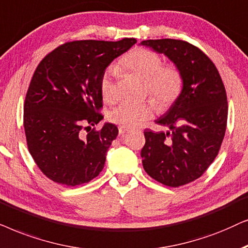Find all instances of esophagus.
<instances>
[{
	"label": "esophagus",
	"mask_w": 248,
	"mask_h": 248,
	"mask_svg": "<svg viewBox=\"0 0 248 248\" xmlns=\"http://www.w3.org/2000/svg\"><path fill=\"white\" fill-rule=\"evenodd\" d=\"M128 131H129V128L122 127V126L119 127V135H120V136H124V135L128 133Z\"/></svg>",
	"instance_id": "esophagus-1"
}]
</instances>
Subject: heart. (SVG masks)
Here are the masks:
<instances>
[{
    "label": "heart",
    "instance_id": "1",
    "mask_svg": "<svg viewBox=\"0 0 248 248\" xmlns=\"http://www.w3.org/2000/svg\"><path fill=\"white\" fill-rule=\"evenodd\" d=\"M118 67L138 76L145 81V88L154 98L160 108H168L178 100L184 86L181 71L174 64H163L157 53L148 48L136 47L124 54L118 62ZM101 96L105 103H114L118 98L115 86L110 71H105L100 79ZM155 111L152 101L140 103L122 102L110 113L111 122L122 127H137L150 119Z\"/></svg>",
    "mask_w": 248,
    "mask_h": 248
}]
</instances>
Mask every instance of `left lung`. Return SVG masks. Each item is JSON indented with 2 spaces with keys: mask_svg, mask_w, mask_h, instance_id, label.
I'll use <instances>...</instances> for the list:
<instances>
[{
  "mask_svg": "<svg viewBox=\"0 0 248 248\" xmlns=\"http://www.w3.org/2000/svg\"><path fill=\"white\" fill-rule=\"evenodd\" d=\"M140 44L163 53L184 79L178 100L155 120L170 131H144V170L166 186H184L202 176L219 153L228 118L226 88L213 62L193 44L170 38Z\"/></svg>",
  "mask_w": 248,
  "mask_h": 248,
  "instance_id": "left-lung-1",
  "label": "left lung"
}]
</instances>
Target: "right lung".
Listing matches in <instances>:
<instances>
[{"instance_id": "add662e5", "label": "right lung", "mask_w": 248, "mask_h": 248, "mask_svg": "<svg viewBox=\"0 0 248 248\" xmlns=\"http://www.w3.org/2000/svg\"><path fill=\"white\" fill-rule=\"evenodd\" d=\"M135 43V38L68 42L39 62L26 94L24 127L29 153L48 179L74 187L103 170L119 130L108 122L91 130L103 119L100 79Z\"/></svg>"}]
</instances>
